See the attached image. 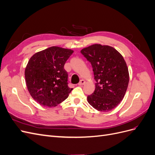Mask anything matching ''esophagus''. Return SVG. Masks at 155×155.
<instances>
[{
    "label": "esophagus",
    "mask_w": 155,
    "mask_h": 155,
    "mask_svg": "<svg viewBox=\"0 0 155 155\" xmlns=\"http://www.w3.org/2000/svg\"><path fill=\"white\" fill-rule=\"evenodd\" d=\"M85 83V81L83 80V79H81V80L78 83V85H83Z\"/></svg>",
    "instance_id": "34e87169"
}]
</instances>
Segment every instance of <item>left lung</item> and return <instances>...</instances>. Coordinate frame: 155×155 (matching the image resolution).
Wrapping results in <instances>:
<instances>
[{"label": "left lung", "mask_w": 155, "mask_h": 155, "mask_svg": "<svg viewBox=\"0 0 155 155\" xmlns=\"http://www.w3.org/2000/svg\"><path fill=\"white\" fill-rule=\"evenodd\" d=\"M93 68L96 89L87 96L88 104L95 109L107 112L122 101L127 89L129 75L125 60L109 46L92 45L81 50Z\"/></svg>", "instance_id": "obj_1"}]
</instances>
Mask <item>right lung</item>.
Masks as SVG:
<instances>
[{
	"instance_id": "right-lung-1",
	"label": "right lung",
	"mask_w": 155,
	"mask_h": 155,
	"mask_svg": "<svg viewBox=\"0 0 155 155\" xmlns=\"http://www.w3.org/2000/svg\"><path fill=\"white\" fill-rule=\"evenodd\" d=\"M74 51L51 46L35 54L25 69L26 86L41 105L55 107L68 97L73 88L68 85L64 65Z\"/></svg>"
}]
</instances>
